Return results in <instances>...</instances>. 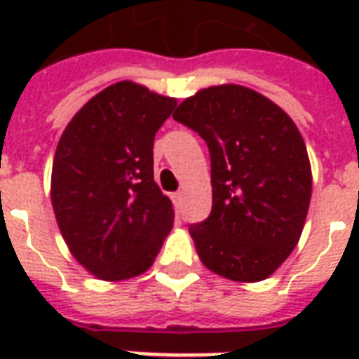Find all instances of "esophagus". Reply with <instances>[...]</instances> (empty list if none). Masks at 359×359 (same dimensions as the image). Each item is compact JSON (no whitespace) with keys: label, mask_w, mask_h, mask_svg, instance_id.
<instances>
[{"label":"esophagus","mask_w":359,"mask_h":359,"mask_svg":"<svg viewBox=\"0 0 359 359\" xmlns=\"http://www.w3.org/2000/svg\"><path fill=\"white\" fill-rule=\"evenodd\" d=\"M173 203L177 208L182 205V191H177V194H173Z\"/></svg>","instance_id":"34e87169"}]
</instances>
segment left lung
<instances>
[{
	"label": "left lung",
	"instance_id": "1",
	"mask_svg": "<svg viewBox=\"0 0 359 359\" xmlns=\"http://www.w3.org/2000/svg\"><path fill=\"white\" fill-rule=\"evenodd\" d=\"M173 119L210 152L212 212L190 225L201 262L222 278L255 283L292 253L311 201V163L294 121L250 87L197 91Z\"/></svg>",
	"mask_w": 359,
	"mask_h": 359
}]
</instances>
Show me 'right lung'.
Segmentation results:
<instances>
[{
    "mask_svg": "<svg viewBox=\"0 0 359 359\" xmlns=\"http://www.w3.org/2000/svg\"><path fill=\"white\" fill-rule=\"evenodd\" d=\"M177 98L117 81L67 124L52 168V207L70 253L104 281L147 272L173 227L154 182L152 145Z\"/></svg>",
    "mask_w": 359,
    "mask_h": 359,
    "instance_id": "obj_1",
    "label": "right lung"
}]
</instances>
